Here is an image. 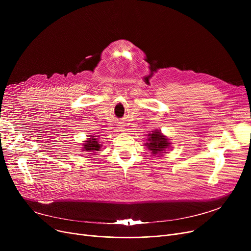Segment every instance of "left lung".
<instances>
[{"label": "left lung", "instance_id": "obj_1", "mask_svg": "<svg viewBox=\"0 0 251 251\" xmlns=\"http://www.w3.org/2000/svg\"><path fill=\"white\" fill-rule=\"evenodd\" d=\"M149 143H147L148 149L154 154L163 153L165 150L169 147L170 142H168V138L164 136L159 131H152V134L149 135Z\"/></svg>", "mask_w": 251, "mask_h": 251}]
</instances>
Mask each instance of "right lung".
<instances>
[{
	"instance_id": "obj_1",
	"label": "right lung",
	"mask_w": 251,
	"mask_h": 251,
	"mask_svg": "<svg viewBox=\"0 0 251 251\" xmlns=\"http://www.w3.org/2000/svg\"><path fill=\"white\" fill-rule=\"evenodd\" d=\"M100 149V144L94 137L89 138L86 143L83 144L84 151H98Z\"/></svg>"
}]
</instances>
